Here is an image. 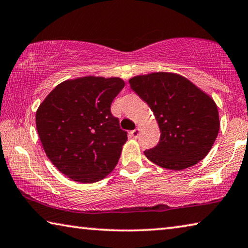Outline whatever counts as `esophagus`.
Listing matches in <instances>:
<instances>
[{
	"label": "esophagus",
	"mask_w": 248,
	"mask_h": 248,
	"mask_svg": "<svg viewBox=\"0 0 248 248\" xmlns=\"http://www.w3.org/2000/svg\"><path fill=\"white\" fill-rule=\"evenodd\" d=\"M139 133H140V129H139V128H136L135 130H132V131L130 132V135H131L132 138H138Z\"/></svg>",
	"instance_id": "obj_1"
}]
</instances>
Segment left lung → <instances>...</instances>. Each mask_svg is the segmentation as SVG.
Returning <instances> with one entry per match:
<instances>
[{
    "label": "left lung",
    "mask_w": 248,
    "mask_h": 248,
    "mask_svg": "<svg viewBox=\"0 0 248 248\" xmlns=\"http://www.w3.org/2000/svg\"><path fill=\"white\" fill-rule=\"evenodd\" d=\"M129 84L150 107L161 131L159 143L144 151L151 162L181 171L205 158L219 130L213 98L175 73L138 75Z\"/></svg>",
    "instance_id": "obj_1"
}]
</instances>
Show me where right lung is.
<instances>
[{"instance_id": "add662e5", "label": "right lung", "mask_w": 248, "mask_h": 248, "mask_svg": "<svg viewBox=\"0 0 248 248\" xmlns=\"http://www.w3.org/2000/svg\"><path fill=\"white\" fill-rule=\"evenodd\" d=\"M124 87L119 77L86 76L57 85L36 110V129L47 158L79 183H95L117 166L127 132L110 112Z\"/></svg>"}]
</instances>
